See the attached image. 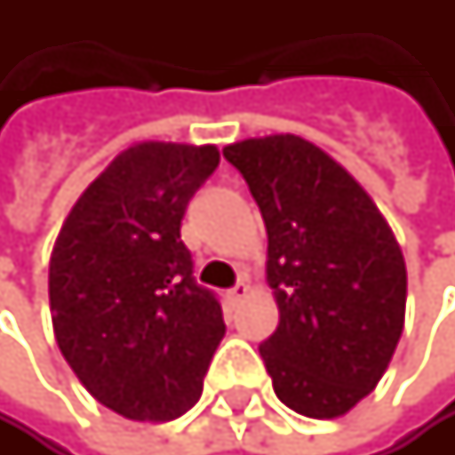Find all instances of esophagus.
<instances>
[{
    "label": "esophagus",
    "mask_w": 455,
    "mask_h": 455,
    "mask_svg": "<svg viewBox=\"0 0 455 455\" xmlns=\"http://www.w3.org/2000/svg\"><path fill=\"white\" fill-rule=\"evenodd\" d=\"M248 297V283L245 281H237L229 291H226V300H229V306H237V303H243Z\"/></svg>",
    "instance_id": "34e87169"
}]
</instances>
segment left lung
<instances>
[{
    "instance_id": "1",
    "label": "left lung",
    "mask_w": 455,
    "mask_h": 455,
    "mask_svg": "<svg viewBox=\"0 0 455 455\" xmlns=\"http://www.w3.org/2000/svg\"><path fill=\"white\" fill-rule=\"evenodd\" d=\"M267 229L275 333L259 347L273 390L316 420L382 379L404 330L407 267L363 185L316 144L281 133L223 147Z\"/></svg>"
}]
</instances>
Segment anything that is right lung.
Segmentation results:
<instances>
[{"instance_id":"add662e5","label":"right lung","mask_w":455,"mask_h":455,"mask_svg":"<svg viewBox=\"0 0 455 455\" xmlns=\"http://www.w3.org/2000/svg\"><path fill=\"white\" fill-rule=\"evenodd\" d=\"M218 147L141 141L119 152L62 223L48 265L51 322L73 374L103 407L164 423L196 404L226 333L194 278L182 215Z\"/></svg>"}]
</instances>
